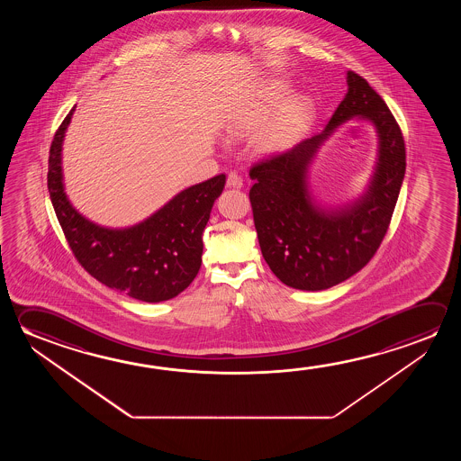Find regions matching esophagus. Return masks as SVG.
Returning a JSON list of instances; mask_svg holds the SVG:
<instances>
[{"label": "esophagus", "mask_w": 461, "mask_h": 461, "mask_svg": "<svg viewBox=\"0 0 461 461\" xmlns=\"http://www.w3.org/2000/svg\"><path fill=\"white\" fill-rule=\"evenodd\" d=\"M228 188H242V178L236 172H230L227 176Z\"/></svg>", "instance_id": "34e87169"}]
</instances>
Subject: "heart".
<instances>
[{"instance_id":"obj_1","label":"heart","mask_w":461,"mask_h":461,"mask_svg":"<svg viewBox=\"0 0 461 461\" xmlns=\"http://www.w3.org/2000/svg\"><path fill=\"white\" fill-rule=\"evenodd\" d=\"M287 88L285 85H276L270 91V96L267 99L264 106L252 107L246 113H240L233 121L227 125V133L230 138H248L256 135L264 127L267 121L270 119L273 109L281 106L285 101ZM312 107L307 99H293L281 111V117L276 125L265 133L258 136L257 140V149L262 154H273V152L286 149L289 144L294 141L295 136L303 131L310 119Z\"/></svg>"}]
</instances>
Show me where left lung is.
<instances>
[{"instance_id":"left-lung-1","label":"left lung","mask_w":461,"mask_h":461,"mask_svg":"<svg viewBox=\"0 0 461 461\" xmlns=\"http://www.w3.org/2000/svg\"><path fill=\"white\" fill-rule=\"evenodd\" d=\"M348 86L321 133L250 168L249 199L262 256L276 278L294 289L323 291L370 262L389 228L405 176V141L389 107L352 70ZM350 118L370 121L377 130L375 172L362 197L323 208L309 191L308 167L321 144Z\"/></svg>"}]
</instances>
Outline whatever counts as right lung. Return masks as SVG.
<instances>
[{"label": "right lung", "mask_w": 461, "mask_h": 461, "mask_svg": "<svg viewBox=\"0 0 461 461\" xmlns=\"http://www.w3.org/2000/svg\"><path fill=\"white\" fill-rule=\"evenodd\" d=\"M76 106L54 135L48 191L70 249L93 278L143 303L174 299L196 278L203 233L225 175L183 189L151 217L133 227L107 228L85 219L64 191L62 141Z\"/></svg>", "instance_id": "right-lung-1"}]
</instances>
